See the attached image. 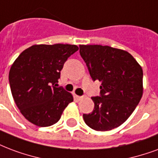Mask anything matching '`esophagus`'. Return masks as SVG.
<instances>
[{
    "label": "esophagus",
    "instance_id": "esophagus-1",
    "mask_svg": "<svg viewBox=\"0 0 158 158\" xmlns=\"http://www.w3.org/2000/svg\"><path fill=\"white\" fill-rule=\"evenodd\" d=\"M85 97V96H78V95H76L75 98H76V99H77V100H83V99H84Z\"/></svg>",
    "mask_w": 158,
    "mask_h": 158
}]
</instances>
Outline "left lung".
Here are the masks:
<instances>
[{"mask_svg": "<svg viewBox=\"0 0 158 158\" xmlns=\"http://www.w3.org/2000/svg\"><path fill=\"white\" fill-rule=\"evenodd\" d=\"M79 53L92 79L101 82L100 96L92 97L94 108L84 114L86 125L106 131L129 118L143 94L141 65L125 50L102 45H79Z\"/></svg>", "mask_w": 158, "mask_h": 158, "instance_id": "obj_1", "label": "left lung"}]
</instances>
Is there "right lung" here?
<instances>
[{
  "instance_id": "obj_1",
  "label": "right lung",
  "mask_w": 158,
  "mask_h": 158,
  "mask_svg": "<svg viewBox=\"0 0 158 158\" xmlns=\"http://www.w3.org/2000/svg\"><path fill=\"white\" fill-rule=\"evenodd\" d=\"M79 48L71 44H38L24 50L10 67L14 101L24 117L37 127H50L61 118L73 95L56 87L60 71Z\"/></svg>"
}]
</instances>
